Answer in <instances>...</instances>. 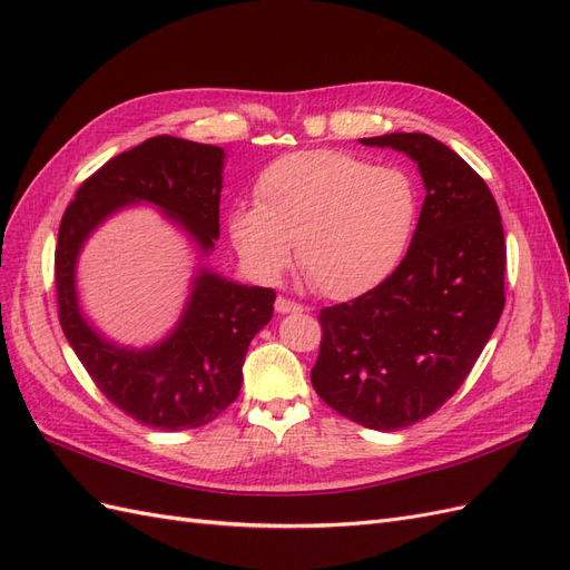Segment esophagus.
Masks as SVG:
<instances>
[{"mask_svg": "<svg viewBox=\"0 0 570 570\" xmlns=\"http://www.w3.org/2000/svg\"><path fill=\"white\" fill-rule=\"evenodd\" d=\"M275 312H278V314H302V312H306V306L292 302L287 297H278V299H275Z\"/></svg>", "mask_w": 570, "mask_h": 570, "instance_id": "34e87169", "label": "esophagus"}]
</instances>
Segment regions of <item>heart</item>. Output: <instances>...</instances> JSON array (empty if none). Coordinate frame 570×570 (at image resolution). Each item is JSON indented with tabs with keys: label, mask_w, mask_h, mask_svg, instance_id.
Segmentation results:
<instances>
[{
	"label": "heart",
	"mask_w": 570,
	"mask_h": 570,
	"mask_svg": "<svg viewBox=\"0 0 570 570\" xmlns=\"http://www.w3.org/2000/svg\"><path fill=\"white\" fill-rule=\"evenodd\" d=\"M252 195L254 206L228 214L239 258L275 281L295 243L299 271L331 299L381 285L400 266L421 214V189L406 168L337 149L285 154L262 168Z\"/></svg>",
	"instance_id": "obj_1"
}]
</instances>
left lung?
<instances>
[{
	"mask_svg": "<svg viewBox=\"0 0 570 570\" xmlns=\"http://www.w3.org/2000/svg\"><path fill=\"white\" fill-rule=\"evenodd\" d=\"M419 164L425 202L402 264L364 295L318 314L312 385L358 425L402 430L469 377L504 312L507 243L488 183L425 132L364 137Z\"/></svg>",
	"mask_w": 570,
	"mask_h": 570,
	"instance_id": "left-lung-1",
	"label": "left lung"
}]
</instances>
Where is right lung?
Instances as JSON below:
<instances>
[{
  "label": "right lung",
  "instance_id": "right-lung-1",
  "mask_svg": "<svg viewBox=\"0 0 570 570\" xmlns=\"http://www.w3.org/2000/svg\"><path fill=\"white\" fill-rule=\"evenodd\" d=\"M220 147L174 135L149 137L82 180L59 226L55 281L66 340L114 406L168 433L212 423L237 400L247 347L271 321L275 292L202 271L170 337L151 350H120L80 314L76 258L85 237L130 202L157 204L183 223L206 254L220 233Z\"/></svg>",
  "mask_w": 570,
  "mask_h": 570
}]
</instances>
